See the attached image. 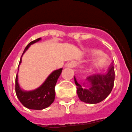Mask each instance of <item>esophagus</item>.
<instances>
[{"label":"esophagus","instance_id":"34e87169","mask_svg":"<svg viewBox=\"0 0 132 132\" xmlns=\"http://www.w3.org/2000/svg\"><path fill=\"white\" fill-rule=\"evenodd\" d=\"M76 65H77V62L74 61V60H72V61H70V62H68L67 64H66V67L70 68H73Z\"/></svg>","mask_w":132,"mask_h":132}]
</instances>
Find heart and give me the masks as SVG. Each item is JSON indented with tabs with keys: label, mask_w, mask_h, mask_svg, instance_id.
Returning a JSON list of instances; mask_svg holds the SVG:
<instances>
[{
	"label": "heart",
	"mask_w": 132,
	"mask_h": 132,
	"mask_svg": "<svg viewBox=\"0 0 132 132\" xmlns=\"http://www.w3.org/2000/svg\"><path fill=\"white\" fill-rule=\"evenodd\" d=\"M102 51H98V50H95L92 52L93 55H95V56H98V58L96 59V60L94 61V66H96L98 68H103L106 66L109 63V59L105 55H102Z\"/></svg>",
	"instance_id": "b5f03b06"
}]
</instances>
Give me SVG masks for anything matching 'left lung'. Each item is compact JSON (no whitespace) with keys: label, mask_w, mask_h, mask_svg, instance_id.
Instances as JSON below:
<instances>
[{"label":"left lung","mask_w":132,"mask_h":132,"mask_svg":"<svg viewBox=\"0 0 132 132\" xmlns=\"http://www.w3.org/2000/svg\"><path fill=\"white\" fill-rule=\"evenodd\" d=\"M114 70L113 64L105 73L93 74L87 77L82 85L77 83L74 76L79 98L82 102L91 104L101 102L109 96L114 85Z\"/></svg>","instance_id":"1"}]
</instances>
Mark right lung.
Wrapping results in <instances>:
<instances>
[{
    "instance_id": "obj_1",
    "label": "right lung",
    "mask_w": 132,
    "mask_h": 132,
    "mask_svg": "<svg viewBox=\"0 0 132 132\" xmlns=\"http://www.w3.org/2000/svg\"><path fill=\"white\" fill-rule=\"evenodd\" d=\"M41 40V38H38L27 45L21 57L18 66V71L19 65L22 62V56L24 53L28 50L30 45ZM62 70V68L54 70L48 76L46 79L40 87L32 90H24L20 87L18 82V73L15 78V92L17 97L21 103L25 108L34 110H42L51 105V103L55 100V87Z\"/></svg>"
}]
</instances>
